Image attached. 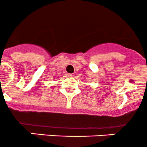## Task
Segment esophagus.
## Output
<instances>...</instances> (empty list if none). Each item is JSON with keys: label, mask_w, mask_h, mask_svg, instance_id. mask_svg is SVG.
<instances>
[{"label": "esophagus", "mask_w": 147, "mask_h": 147, "mask_svg": "<svg viewBox=\"0 0 147 147\" xmlns=\"http://www.w3.org/2000/svg\"><path fill=\"white\" fill-rule=\"evenodd\" d=\"M74 74H68V76L69 77H73L74 76Z\"/></svg>", "instance_id": "esophagus-1"}]
</instances>
